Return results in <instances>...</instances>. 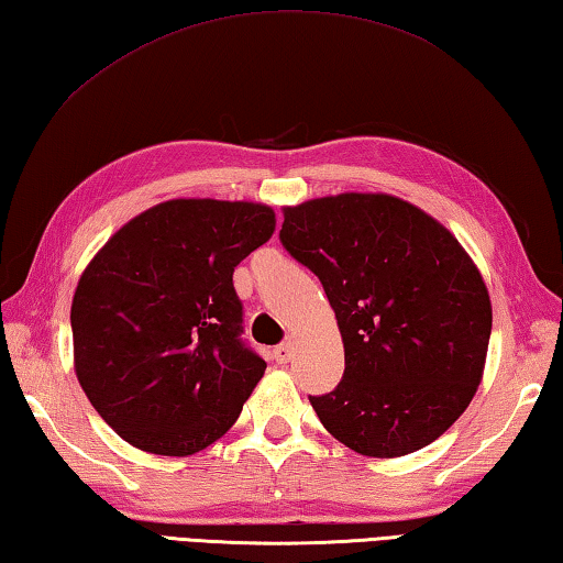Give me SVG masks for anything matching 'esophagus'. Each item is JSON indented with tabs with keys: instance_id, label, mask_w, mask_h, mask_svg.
I'll return each mask as SVG.
<instances>
[{
	"instance_id": "34e87169",
	"label": "esophagus",
	"mask_w": 563,
	"mask_h": 563,
	"mask_svg": "<svg viewBox=\"0 0 563 563\" xmlns=\"http://www.w3.org/2000/svg\"><path fill=\"white\" fill-rule=\"evenodd\" d=\"M292 352H295L292 342H283V344L275 346L273 356H275V362H278V364H288L292 360Z\"/></svg>"
}]
</instances>
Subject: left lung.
I'll return each instance as SVG.
<instances>
[{"label": "left lung", "instance_id": "1", "mask_svg": "<svg viewBox=\"0 0 563 563\" xmlns=\"http://www.w3.org/2000/svg\"><path fill=\"white\" fill-rule=\"evenodd\" d=\"M283 213V246L320 278L344 342L342 382L310 396L317 418L362 455L421 451L483 382L493 305L477 265L441 221L391 194Z\"/></svg>", "mask_w": 563, "mask_h": 563}]
</instances>
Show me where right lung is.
Listing matches in <instances>:
<instances>
[{
    "instance_id": "1",
    "label": "right lung",
    "mask_w": 563,
    "mask_h": 563,
    "mask_svg": "<svg viewBox=\"0 0 563 563\" xmlns=\"http://www.w3.org/2000/svg\"><path fill=\"white\" fill-rule=\"evenodd\" d=\"M275 231L253 201L169 199L112 233L70 305L78 384L122 441L184 457L236 423L265 362L233 268Z\"/></svg>"
}]
</instances>
